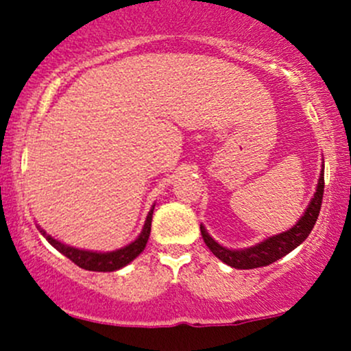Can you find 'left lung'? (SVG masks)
Returning <instances> with one entry per match:
<instances>
[{
    "label": "left lung",
    "mask_w": 351,
    "mask_h": 351,
    "mask_svg": "<svg viewBox=\"0 0 351 351\" xmlns=\"http://www.w3.org/2000/svg\"><path fill=\"white\" fill-rule=\"evenodd\" d=\"M323 193L324 166L323 171H321L319 180H317L316 193H314L313 200L307 205L302 217H300L299 221H297V224L292 226L289 231L280 232V234L277 236H271V238L265 239V241L254 244V246L251 247H244V250H228V247L221 246V244L215 243L214 239L208 236V232L205 231L204 226H200L202 238H204L208 250H210L219 260L224 261L226 265H229V267L239 268V270H251V268L267 267V265L280 260L282 256H285L290 251L295 250L299 244H302V241H306L307 236L313 231L314 224H316L317 215H319L321 204H323Z\"/></svg>",
    "instance_id": "obj_1"
}]
</instances>
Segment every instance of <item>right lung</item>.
Masks as SVG:
<instances>
[{"label":"right lung","mask_w":351,"mask_h":351,"mask_svg":"<svg viewBox=\"0 0 351 351\" xmlns=\"http://www.w3.org/2000/svg\"><path fill=\"white\" fill-rule=\"evenodd\" d=\"M153 210L154 207L151 208L149 214H147L143 232H141L139 238H137L136 241L120 247V250L108 251V253H97V251L77 250V247L67 246V244L52 238L51 234H45V231H42L40 226H37V228L40 229V232L45 236V239H47V241L51 243L59 253H62L66 258H69V260L73 261L74 265H77L80 268H84V270H90V271H115V270H120L122 267H125V265H129L134 258H137L144 251V247H146L147 239H149V234H151Z\"/></svg>","instance_id":"right-lung-1"}]
</instances>
